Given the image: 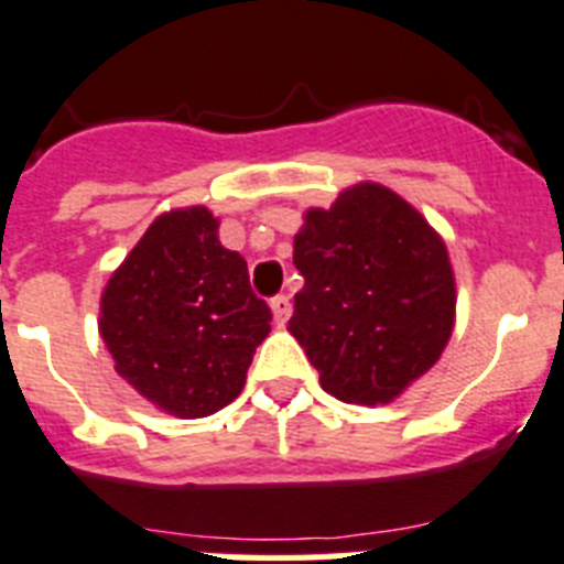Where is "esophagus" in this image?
Here are the masks:
<instances>
[{"label": "esophagus", "instance_id": "1", "mask_svg": "<svg viewBox=\"0 0 564 564\" xmlns=\"http://www.w3.org/2000/svg\"><path fill=\"white\" fill-rule=\"evenodd\" d=\"M269 306H272V317H275V323H286L289 315H292V303H289L286 295H278L269 301Z\"/></svg>", "mask_w": 564, "mask_h": 564}]
</instances>
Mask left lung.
<instances>
[{"mask_svg": "<svg viewBox=\"0 0 564 564\" xmlns=\"http://www.w3.org/2000/svg\"><path fill=\"white\" fill-rule=\"evenodd\" d=\"M289 332L343 403L386 405L437 364L457 317V283L440 232L394 189L360 181L295 235Z\"/></svg>", "mask_w": 564, "mask_h": 564, "instance_id": "1", "label": "left lung"}]
</instances>
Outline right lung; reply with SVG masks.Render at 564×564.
Instances as JSON below:
<instances>
[{
	"label": "right lung",
	"instance_id": "1",
	"mask_svg": "<svg viewBox=\"0 0 564 564\" xmlns=\"http://www.w3.org/2000/svg\"><path fill=\"white\" fill-rule=\"evenodd\" d=\"M218 224L207 207L159 215L101 292L99 335L119 377L181 420L241 394L272 321Z\"/></svg>",
	"mask_w": 564,
	"mask_h": 564
}]
</instances>
